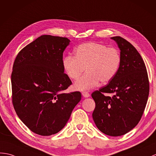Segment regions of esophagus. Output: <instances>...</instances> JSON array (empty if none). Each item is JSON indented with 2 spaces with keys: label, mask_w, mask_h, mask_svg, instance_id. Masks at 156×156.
Listing matches in <instances>:
<instances>
[{
  "label": "esophagus",
  "mask_w": 156,
  "mask_h": 156,
  "mask_svg": "<svg viewBox=\"0 0 156 156\" xmlns=\"http://www.w3.org/2000/svg\"><path fill=\"white\" fill-rule=\"evenodd\" d=\"M82 94L84 98H88L90 96V94L87 92H82Z\"/></svg>",
  "instance_id": "1"
}]
</instances>
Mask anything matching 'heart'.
<instances>
[{"mask_svg": "<svg viewBox=\"0 0 156 156\" xmlns=\"http://www.w3.org/2000/svg\"><path fill=\"white\" fill-rule=\"evenodd\" d=\"M121 62L117 49L108 48L103 44L87 42L74 50V56L68 55L62 60L63 69L72 80H77L84 70L86 73L76 82V90L84 91L99 84L110 82L116 74Z\"/></svg>", "mask_w": 156, "mask_h": 156, "instance_id": "obj_1", "label": "heart"}]
</instances>
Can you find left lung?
<instances>
[{"label": "left lung", "mask_w": 156, "mask_h": 156, "mask_svg": "<svg viewBox=\"0 0 156 156\" xmlns=\"http://www.w3.org/2000/svg\"><path fill=\"white\" fill-rule=\"evenodd\" d=\"M111 38L120 50V65L110 82L92 94L96 103L92 118L102 133L119 136L138 124L146 106L150 84L146 65L135 47L120 37Z\"/></svg>", "instance_id": "8db88e82"}]
</instances>
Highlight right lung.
Masks as SVG:
<instances>
[{"label":"right lung","instance_id":"right-lung-1","mask_svg":"<svg viewBox=\"0 0 156 156\" xmlns=\"http://www.w3.org/2000/svg\"><path fill=\"white\" fill-rule=\"evenodd\" d=\"M70 41L42 35L22 49L11 74L12 104L20 120L32 132L50 136L69 119L81 93L64 91L72 84L62 66L63 52Z\"/></svg>","mask_w":156,"mask_h":156}]
</instances>
